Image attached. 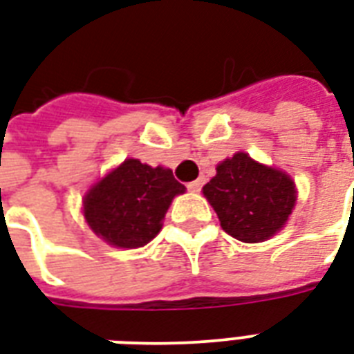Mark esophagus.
Masks as SVG:
<instances>
[{
	"label": "esophagus",
	"instance_id": "obj_1",
	"mask_svg": "<svg viewBox=\"0 0 354 354\" xmlns=\"http://www.w3.org/2000/svg\"><path fill=\"white\" fill-rule=\"evenodd\" d=\"M202 185H204V180L201 178V180H195V182L187 183V189L189 191H193V193H198L202 189Z\"/></svg>",
	"mask_w": 354,
	"mask_h": 354
}]
</instances>
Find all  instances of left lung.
Segmentation results:
<instances>
[{
	"mask_svg": "<svg viewBox=\"0 0 354 354\" xmlns=\"http://www.w3.org/2000/svg\"><path fill=\"white\" fill-rule=\"evenodd\" d=\"M228 236L261 243L288 223L297 189L290 174L261 165L237 152L217 165V174L202 187Z\"/></svg>",
	"mask_w": 354,
	"mask_h": 354,
	"instance_id": "8db88e82",
	"label": "left lung"
}]
</instances>
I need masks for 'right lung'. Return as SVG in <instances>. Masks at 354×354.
Masks as SVG:
<instances>
[{"label": "right lung", "mask_w": 354, "mask_h": 354, "mask_svg": "<svg viewBox=\"0 0 354 354\" xmlns=\"http://www.w3.org/2000/svg\"><path fill=\"white\" fill-rule=\"evenodd\" d=\"M182 193L171 169L129 158L88 189L83 217L107 245L137 249L158 236L172 198Z\"/></svg>", "instance_id": "right-lung-1"}]
</instances>
